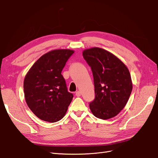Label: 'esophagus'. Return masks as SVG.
Returning <instances> with one entry per match:
<instances>
[{
    "mask_svg": "<svg viewBox=\"0 0 158 158\" xmlns=\"http://www.w3.org/2000/svg\"><path fill=\"white\" fill-rule=\"evenodd\" d=\"M76 95L77 97H80V96H81V92H80V91H78V92H76Z\"/></svg>",
    "mask_w": 158,
    "mask_h": 158,
    "instance_id": "34e87169",
    "label": "esophagus"
}]
</instances>
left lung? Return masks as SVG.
I'll return each instance as SVG.
<instances>
[{"instance_id": "1", "label": "left lung", "mask_w": 158, "mask_h": 158, "mask_svg": "<svg viewBox=\"0 0 158 158\" xmlns=\"http://www.w3.org/2000/svg\"><path fill=\"white\" fill-rule=\"evenodd\" d=\"M82 54L94 76L95 96L89 103L91 111L103 120L117 116L132 92L130 72L118 57L103 49L93 47L84 50Z\"/></svg>"}]
</instances>
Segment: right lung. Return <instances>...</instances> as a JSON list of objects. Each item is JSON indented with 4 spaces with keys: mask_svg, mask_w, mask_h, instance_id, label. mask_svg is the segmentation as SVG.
Returning a JSON list of instances; mask_svg holds the SVG:
<instances>
[{
    "mask_svg": "<svg viewBox=\"0 0 158 158\" xmlns=\"http://www.w3.org/2000/svg\"><path fill=\"white\" fill-rule=\"evenodd\" d=\"M70 49H55L42 55L27 72L23 81L26 102L35 115L55 123L63 118L73 98L61 74Z\"/></svg>",
    "mask_w": 158,
    "mask_h": 158,
    "instance_id": "obj_1",
    "label": "right lung"
}]
</instances>
